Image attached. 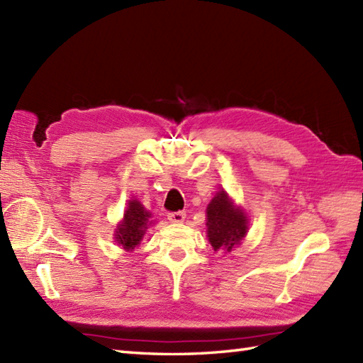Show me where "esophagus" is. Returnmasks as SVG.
Segmentation results:
<instances>
[{
  "label": "esophagus",
  "mask_w": 363,
  "mask_h": 363,
  "mask_svg": "<svg viewBox=\"0 0 363 363\" xmlns=\"http://www.w3.org/2000/svg\"><path fill=\"white\" fill-rule=\"evenodd\" d=\"M168 220L169 223H182L184 220H186V212H172L168 213Z\"/></svg>",
  "instance_id": "1"
}]
</instances>
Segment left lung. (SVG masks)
<instances>
[{
  "label": "left lung",
  "instance_id": "1",
  "mask_svg": "<svg viewBox=\"0 0 363 363\" xmlns=\"http://www.w3.org/2000/svg\"><path fill=\"white\" fill-rule=\"evenodd\" d=\"M207 237L215 251H233L248 233V217L235 206L225 190L212 198L206 209Z\"/></svg>",
  "mask_w": 363,
  "mask_h": 363
}]
</instances>
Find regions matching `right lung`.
<instances>
[{"label":"right lung","instance_id":"obj_1","mask_svg":"<svg viewBox=\"0 0 363 363\" xmlns=\"http://www.w3.org/2000/svg\"><path fill=\"white\" fill-rule=\"evenodd\" d=\"M150 218L151 212L146 211L140 201L130 199L125 215H123V220L115 229V242L123 246V250L133 251L142 242L148 226L152 225Z\"/></svg>","mask_w":363,"mask_h":363}]
</instances>
